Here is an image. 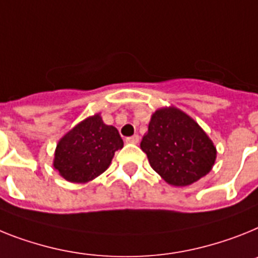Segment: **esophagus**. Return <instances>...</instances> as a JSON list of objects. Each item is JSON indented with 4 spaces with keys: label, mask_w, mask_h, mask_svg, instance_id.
Listing matches in <instances>:
<instances>
[{
    "label": "esophagus",
    "mask_w": 258,
    "mask_h": 258,
    "mask_svg": "<svg viewBox=\"0 0 258 258\" xmlns=\"http://www.w3.org/2000/svg\"><path fill=\"white\" fill-rule=\"evenodd\" d=\"M125 142L130 143V144H138L139 143V135H134V136H130L125 139Z\"/></svg>",
    "instance_id": "obj_1"
}]
</instances>
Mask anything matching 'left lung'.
Returning <instances> with one entry per match:
<instances>
[{"instance_id":"8db88e82","label":"left lung","mask_w":258,"mask_h":258,"mask_svg":"<svg viewBox=\"0 0 258 258\" xmlns=\"http://www.w3.org/2000/svg\"><path fill=\"white\" fill-rule=\"evenodd\" d=\"M140 148L152 169L173 186L197 182L216 159L215 146L201 125L173 106L153 112Z\"/></svg>"}]
</instances>
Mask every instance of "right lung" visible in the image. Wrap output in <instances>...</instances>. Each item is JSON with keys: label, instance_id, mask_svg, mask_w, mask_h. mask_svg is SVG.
Segmentation results:
<instances>
[{"label": "right lung", "instance_id": "1", "mask_svg": "<svg viewBox=\"0 0 258 258\" xmlns=\"http://www.w3.org/2000/svg\"><path fill=\"white\" fill-rule=\"evenodd\" d=\"M123 147L118 130L99 114L84 119L59 140L53 168L69 182L85 183L102 174Z\"/></svg>", "mask_w": 258, "mask_h": 258}]
</instances>
